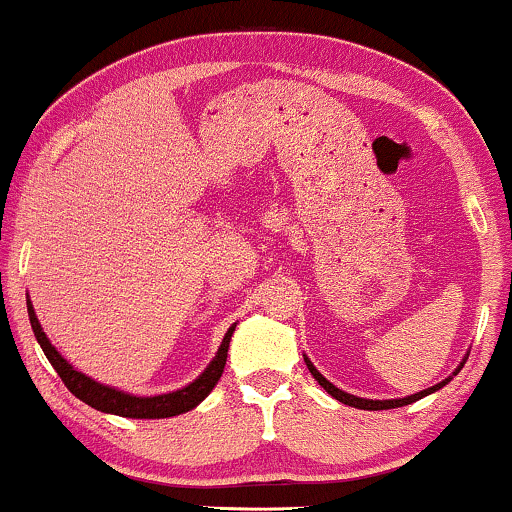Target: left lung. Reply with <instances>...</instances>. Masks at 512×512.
Here are the masks:
<instances>
[{
	"instance_id": "left-lung-1",
	"label": "left lung",
	"mask_w": 512,
	"mask_h": 512,
	"mask_svg": "<svg viewBox=\"0 0 512 512\" xmlns=\"http://www.w3.org/2000/svg\"><path fill=\"white\" fill-rule=\"evenodd\" d=\"M306 361V365H308V370H311V375L315 377V380H318V384L320 387H323L327 394L330 396H334V399L337 401H342V403H346V406H353V408H361V410H389V408H399V406H408V403H413V401H418V399H422V396H427V394H432V391H437V389H441L444 387L446 382L451 380H444V382H439V384H434V387H430V389H425V391H418V394H413V396H406V399H394V401H372V399H358V396H353V394H346V391H342V389H337L334 387L332 382H327L323 375H320L318 370L313 368V363L308 361V358H304ZM463 365V363H460ZM460 370V368H458ZM456 370V372H458Z\"/></svg>"
}]
</instances>
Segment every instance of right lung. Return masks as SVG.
<instances>
[{"label": "right lung", "instance_id": "add662e5", "mask_svg": "<svg viewBox=\"0 0 512 512\" xmlns=\"http://www.w3.org/2000/svg\"><path fill=\"white\" fill-rule=\"evenodd\" d=\"M28 315H30V325H33V332L40 342L44 356L49 358V363L54 365V370L59 372V377L66 384L71 394L78 396L80 401H85L87 406L102 410V413H113L121 415V418H144V420H154V418H170V415H180L192 410L194 406H199L201 401L211 394V389L216 387L220 375L225 370V361H227V349H230V337L235 332V325L230 327L225 334L223 344H220L218 356L213 358L211 365L201 372L199 380H194L192 384H187L185 389L173 391V394H161V396H130L123 394V391L104 387V384L90 380L82 372L73 370L63 358L59 356V351L54 349L52 342L47 339V334L42 332L40 323H37V315L33 311V304L28 301Z\"/></svg>", "mask_w": 512, "mask_h": 512}]
</instances>
